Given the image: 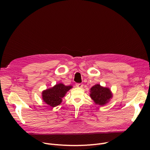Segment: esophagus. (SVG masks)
Masks as SVG:
<instances>
[{
    "label": "esophagus",
    "mask_w": 150,
    "mask_h": 150,
    "mask_svg": "<svg viewBox=\"0 0 150 150\" xmlns=\"http://www.w3.org/2000/svg\"><path fill=\"white\" fill-rule=\"evenodd\" d=\"M76 86L78 88H82L83 86V84L81 83H76Z\"/></svg>",
    "instance_id": "obj_1"
}]
</instances>
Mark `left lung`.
<instances>
[{
	"label": "left lung",
	"mask_w": 150,
	"mask_h": 150,
	"mask_svg": "<svg viewBox=\"0 0 150 150\" xmlns=\"http://www.w3.org/2000/svg\"><path fill=\"white\" fill-rule=\"evenodd\" d=\"M90 96L96 104L103 106L112 97V94L108 88L96 84L91 89Z\"/></svg>",
	"instance_id": "obj_1"
}]
</instances>
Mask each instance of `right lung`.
I'll use <instances>...</instances> for the list:
<instances>
[{"instance_id":"obj_1","label":"right lung","mask_w":150,"mask_h":150,"mask_svg":"<svg viewBox=\"0 0 150 150\" xmlns=\"http://www.w3.org/2000/svg\"><path fill=\"white\" fill-rule=\"evenodd\" d=\"M72 88L71 86H65L59 83L55 85L52 88L47 89L42 92V99L45 103L52 107H55L62 101L67 92Z\"/></svg>"}]
</instances>
